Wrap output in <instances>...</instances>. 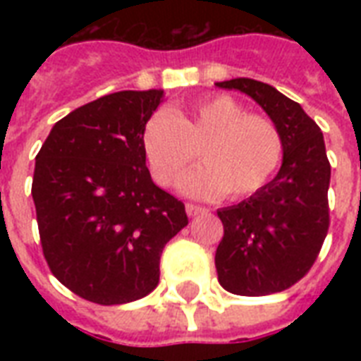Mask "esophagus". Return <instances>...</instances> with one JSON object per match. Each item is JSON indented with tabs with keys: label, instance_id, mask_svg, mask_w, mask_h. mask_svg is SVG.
I'll return each instance as SVG.
<instances>
[{
	"label": "esophagus",
	"instance_id": "esophagus-1",
	"mask_svg": "<svg viewBox=\"0 0 361 361\" xmlns=\"http://www.w3.org/2000/svg\"><path fill=\"white\" fill-rule=\"evenodd\" d=\"M185 212H187V215H189V217H197V215L204 214L206 209H204L202 206H197V204H187Z\"/></svg>",
	"mask_w": 361,
	"mask_h": 361
}]
</instances>
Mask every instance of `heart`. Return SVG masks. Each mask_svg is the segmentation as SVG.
Here are the masks:
<instances>
[{"mask_svg":"<svg viewBox=\"0 0 361 361\" xmlns=\"http://www.w3.org/2000/svg\"><path fill=\"white\" fill-rule=\"evenodd\" d=\"M142 149L161 185H172L200 149L204 164L183 176L181 191L200 198L223 192L241 198L274 178L283 159V138L268 118L247 114L228 95H212L149 116Z\"/></svg>","mask_w":361,"mask_h":361,"instance_id":"obj_1","label":"heart"}]
</instances>
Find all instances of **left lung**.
Returning <instances> with one entry per match:
<instances>
[{
    "mask_svg": "<svg viewBox=\"0 0 361 361\" xmlns=\"http://www.w3.org/2000/svg\"><path fill=\"white\" fill-rule=\"evenodd\" d=\"M262 106L283 138L274 180L236 206L217 212L223 240L215 251L221 286L238 296L286 290L307 274L330 226V161L322 130L292 99L252 78L217 82Z\"/></svg>",
    "mask_w": 361,
    "mask_h": 361,
    "instance_id": "1",
    "label": "left lung"
}]
</instances>
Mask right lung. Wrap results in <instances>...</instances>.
Listing matches in <instances>:
<instances>
[{
    "label": "right lung",
    "instance_id": "add662e5",
    "mask_svg": "<svg viewBox=\"0 0 361 361\" xmlns=\"http://www.w3.org/2000/svg\"><path fill=\"white\" fill-rule=\"evenodd\" d=\"M163 90L118 92L54 125L35 157L31 197L48 266L99 305L147 296L166 241L187 226L185 206L153 183L142 129Z\"/></svg>",
    "mask_w": 361,
    "mask_h": 361
}]
</instances>
